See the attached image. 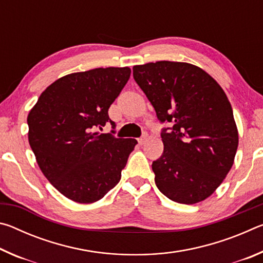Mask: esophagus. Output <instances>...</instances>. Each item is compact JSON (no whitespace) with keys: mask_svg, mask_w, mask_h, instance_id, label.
Listing matches in <instances>:
<instances>
[{"mask_svg":"<svg viewBox=\"0 0 263 263\" xmlns=\"http://www.w3.org/2000/svg\"><path fill=\"white\" fill-rule=\"evenodd\" d=\"M146 141H147V135H144L141 138H139V139H138V142H139L140 145H144Z\"/></svg>","mask_w":263,"mask_h":263,"instance_id":"esophagus-1","label":"esophagus"}]
</instances>
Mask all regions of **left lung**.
I'll return each instance as SVG.
<instances>
[{
	"label": "left lung",
	"instance_id": "obj_1",
	"mask_svg": "<svg viewBox=\"0 0 263 263\" xmlns=\"http://www.w3.org/2000/svg\"><path fill=\"white\" fill-rule=\"evenodd\" d=\"M163 127V153L152 163L155 184L172 201L195 204L213 194L232 167L238 130L221 87L186 62L157 61L133 67Z\"/></svg>",
	"mask_w": 263,
	"mask_h": 263
}]
</instances>
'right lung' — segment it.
<instances>
[{"label":"right lung","instance_id":"1","mask_svg":"<svg viewBox=\"0 0 263 263\" xmlns=\"http://www.w3.org/2000/svg\"><path fill=\"white\" fill-rule=\"evenodd\" d=\"M128 67L68 74L48 86L28 116L29 142L52 185L78 203L103 198L121 180L136 139L116 138L108 110L130 79ZM110 122L111 134L99 128Z\"/></svg>","mask_w":263,"mask_h":263}]
</instances>
